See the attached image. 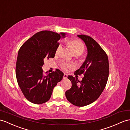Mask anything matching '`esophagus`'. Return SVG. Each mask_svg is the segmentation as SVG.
<instances>
[{
    "instance_id": "esophagus-1",
    "label": "esophagus",
    "mask_w": 130,
    "mask_h": 130,
    "mask_svg": "<svg viewBox=\"0 0 130 130\" xmlns=\"http://www.w3.org/2000/svg\"><path fill=\"white\" fill-rule=\"evenodd\" d=\"M67 74H64L63 75V79H66L67 78Z\"/></svg>"
}]
</instances>
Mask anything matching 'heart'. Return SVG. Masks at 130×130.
Segmentation results:
<instances>
[{
    "label": "heart",
    "mask_w": 130,
    "mask_h": 130,
    "mask_svg": "<svg viewBox=\"0 0 130 130\" xmlns=\"http://www.w3.org/2000/svg\"><path fill=\"white\" fill-rule=\"evenodd\" d=\"M68 43L72 47L74 54H78L79 55H80L84 52L85 47L84 44L81 41L76 39H71L68 40ZM61 49L62 45H59L56 50V55H58L61 52ZM61 67L63 70H67L68 68L72 67V65L67 64V63H62Z\"/></svg>",
    "instance_id": "heart-1"
}]
</instances>
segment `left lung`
<instances>
[{
  "mask_svg": "<svg viewBox=\"0 0 130 130\" xmlns=\"http://www.w3.org/2000/svg\"><path fill=\"white\" fill-rule=\"evenodd\" d=\"M85 43L88 55L81 67L74 74H84L81 81L72 75L68 76L72 87L66 91L69 102L77 106H84L95 102L102 93L106 85L109 73L107 54L93 38L84 35L77 36Z\"/></svg>",
  "mask_w": 130,
  "mask_h": 130,
  "instance_id": "left-lung-1",
  "label": "left lung"
}]
</instances>
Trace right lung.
Here are the masks:
<instances>
[{
  "mask_svg": "<svg viewBox=\"0 0 130 130\" xmlns=\"http://www.w3.org/2000/svg\"><path fill=\"white\" fill-rule=\"evenodd\" d=\"M64 33L42 31L35 34L21 46L16 63V77L24 95L29 102L41 104L50 99L53 88L63 77V73L55 72L44 75V60L54 58L58 41Z\"/></svg>",
  "mask_w": 130,
  "mask_h": 130,
  "instance_id": "obj_1",
  "label": "right lung"
}]
</instances>
